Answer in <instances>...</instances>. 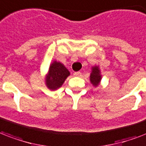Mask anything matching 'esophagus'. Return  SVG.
<instances>
[{
  "mask_svg": "<svg viewBox=\"0 0 146 146\" xmlns=\"http://www.w3.org/2000/svg\"><path fill=\"white\" fill-rule=\"evenodd\" d=\"M81 75V73L80 72H74V76L80 77Z\"/></svg>",
  "mask_w": 146,
  "mask_h": 146,
  "instance_id": "34e87169",
  "label": "esophagus"
}]
</instances>
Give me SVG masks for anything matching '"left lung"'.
Segmentation results:
<instances>
[{
    "label": "left lung",
    "instance_id": "8db88e82",
    "mask_svg": "<svg viewBox=\"0 0 146 146\" xmlns=\"http://www.w3.org/2000/svg\"><path fill=\"white\" fill-rule=\"evenodd\" d=\"M102 78V75L100 74V70L99 68V66H93L91 68V73L90 75V81L91 84L94 87H98L100 83Z\"/></svg>",
    "mask_w": 146,
    "mask_h": 146
}]
</instances>
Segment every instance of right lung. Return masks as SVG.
Listing matches in <instances>:
<instances>
[{
    "label": "right lung",
    "instance_id": "add662e5",
    "mask_svg": "<svg viewBox=\"0 0 146 146\" xmlns=\"http://www.w3.org/2000/svg\"><path fill=\"white\" fill-rule=\"evenodd\" d=\"M69 75V71L62 63L53 61L45 78L46 87L51 91H55L62 87Z\"/></svg>",
    "mask_w": 146,
    "mask_h": 146
}]
</instances>
